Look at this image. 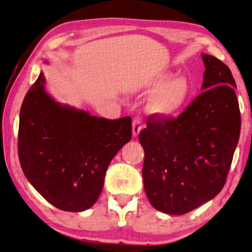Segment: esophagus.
I'll list each match as a JSON object with an SVG mask.
<instances>
[{"label": "esophagus", "instance_id": "esophagus-1", "mask_svg": "<svg viewBox=\"0 0 252 252\" xmlns=\"http://www.w3.org/2000/svg\"><path fill=\"white\" fill-rule=\"evenodd\" d=\"M142 130V122L139 118H135L132 123V134H133L134 138H136L140 134Z\"/></svg>", "mask_w": 252, "mask_h": 252}]
</instances>
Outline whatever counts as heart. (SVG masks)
I'll list each match as a JSON object with an SVG mask.
<instances>
[{"mask_svg": "<svg viewBox=\"0 0 252 252\" xmlns=\"http://www.w3.org/2000/svg\"><path fill=\"white\" fill-rule=\"evenodd\" d=\"M172 72H161L142 84V90L153 94L148 102V111L161 118H172L180 113L190 97L191 88L185 77L173 80Z\"/></svg>", "mask_w": 252, "mask_h": 252, "instance_id": "obj_1", "label": "heart"}]
</instances>
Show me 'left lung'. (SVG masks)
I'll list each match as a JSON object with an SVG mask.
<instances>
[{
	"label": "left lung",
	"mask_w": 252,
	"mask_h": 252,
	"mask_svg": "<svg viewBox=\"0 0 252 252\" xmlns=\"http://www.w3.org/2000/svg\"><path fill=\"white\" fill-rule=\"evenodd\" d=\"M202 58L203 93L176 119L149 117L139 135L146 196L170 215H184L220 193L239 141L234 77L216 57Z\"/></svg>",
	"instance_id": "left-lung-1"
}]
</instances>
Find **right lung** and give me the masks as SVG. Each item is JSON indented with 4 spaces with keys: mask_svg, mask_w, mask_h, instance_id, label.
Returning a JSON list of instances; mask_svg holds the SVG:
<instances>
[{
    "mask_svg": "<svg viewBox=\"0 0 252 252\" xmlns=\"http://www.w3.org/2000/svg\"><path fill=\"white\" fill-rule=\"evenodd\" d=\"M132 138V120L90 116L55 101L45 77L23 100L18 158L32 186L58 209L84 212L101 194L111 159Z\"/></svg>",
    "mask_w": 252,
    "mask_h": 252,
    "instance_id": "obj_1",
    "label": "right lung"
}]
</instances>
